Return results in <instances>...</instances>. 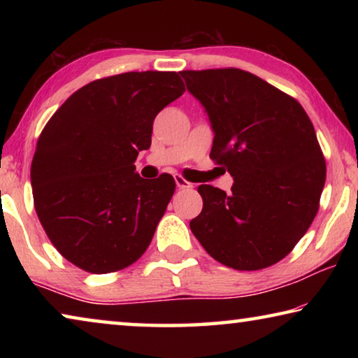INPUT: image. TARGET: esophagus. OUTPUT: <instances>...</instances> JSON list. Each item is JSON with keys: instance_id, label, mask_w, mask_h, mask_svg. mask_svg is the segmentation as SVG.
<instances>
[{"instance_id": "1", "label": "esophagus", "mask_w": 358, "mask_h": 358, "mask_svg": "<svg viewBox=\"0 0 358 358\" xmlns=\"http://www.w3.org/2000/svg\"><path fill=\"white\" fill-rule=\"evenodd\" d=\"M175 183H177V187H180V189H191L192 187V183L185 180L181 175H175Z\"/></svg>"}]
</instances>
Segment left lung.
I'll return each instance as SVG.
<instances>
[{"label":"left lung","instance_id":"obj_1","mask_svg":"<svg viewBox=\"0 0 358 358\" xmlns=\"http://www.w3.org/2000/svg\"><path fill=\"white\" fill-rule=\"evenodd\" d=\"M215 132L210 157L234 177L232 192L197 187L189 222L211 257L235 270L280 262L310 229L325 185V159L303 107L251 72L181 71Z\"/></svg>","mask_w":358,"mask_h":358}]
</instances>
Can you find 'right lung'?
Returning a JSON list of instances; mask_svg holds the SVG:
<instances>
[{
  "mask_svg": "<svg viewBox=\"0 0 358 358\" xmlns=\"http://www.w3.org/2000/svg\"><path fill=\"white\" fill-rule=\"evenodd\" d=\"M185 93L177 72H124L85 85L41 132L31 162L34 208L64 259L90 273L123 270L147 251L175 180L142 178L156 115Z\"/></svg>",
  "mask_w": 358,
  "mask_h": 358,
  "instance_id": "1",
  "label": "right lung"
}]
</instances>
